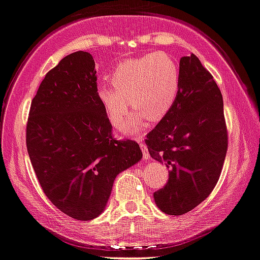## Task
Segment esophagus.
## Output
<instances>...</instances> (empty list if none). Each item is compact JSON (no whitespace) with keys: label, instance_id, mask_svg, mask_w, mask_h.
<instances>
[{"label":"esophagus","instance_id":"obj_1","mask_svg":"<svg viewBox=\"0 0 260 260\" xmlns=\"http://www.w3.org/2000/svg\"><path fill=\"white\" fill-rule=\"evenodd\" d=\"M138 141H139V144H140L141 153H143V158L148 159V158H149V151H148V148H146L145 144L143 143V139H141L140 136H139V138H138Z\"/></svg>","mask_w":260,"mask_h":260}]
</instances>
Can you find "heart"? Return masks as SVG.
Here are the masks:
<instances>
[{"label":"heart","instance_id":"1","mask_svg":"<svg viewBox=\"0 0 260 260\" xmlns=\"http://www.w3.org/2000/svg\"><path fill=\"white\" fill-rule=\"evenodd\" d=\"M111 86L100 84L97 99L115 129H121L129 114V102L136 111L125 131L135 134L150 121L161 119L173 106L179 89V69L166 53H154L121 61L112 71Z\"/></svg>","mask_w":260,"mask_h":260}]
</instances>
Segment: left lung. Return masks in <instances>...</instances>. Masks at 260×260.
<instances>
[{"label": "left lung", "instance_id": "obj_1", "mask_svg": "<svg viewBox=\"0 0 260 260\" xmlns=\"http://www.w3.org/2000/svg\"><path fill=\"white\" fill-rule=\"evenodd\" d=\"M222 94L194 54L179 61V89L173 106L146 135L153 159L166 163L169 178L154 192L168 215L187 214L216 186L228 151Z\"/></svg>", "mask_w": 260, "mask_h": 260}]
</instances>
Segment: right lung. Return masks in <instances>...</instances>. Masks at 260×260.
<instances>
[{"label":"right lung","mask_w":260,"mask_h":260,"mask_svg":"<svg viewBox=\"0 0 260 260\" xmlns=\"http://www.w3.org/2000/svg\"><path fill=\"white\" fill-rule=\"evenodd\" d=\"M26 146L49 201L81 221L104 211L117 174L143 156L136 141L112 135L97 99L94 60L81 50L45 74L30 106Z\"/></svg>","instance_id":"obj_1"}]
</instances>
